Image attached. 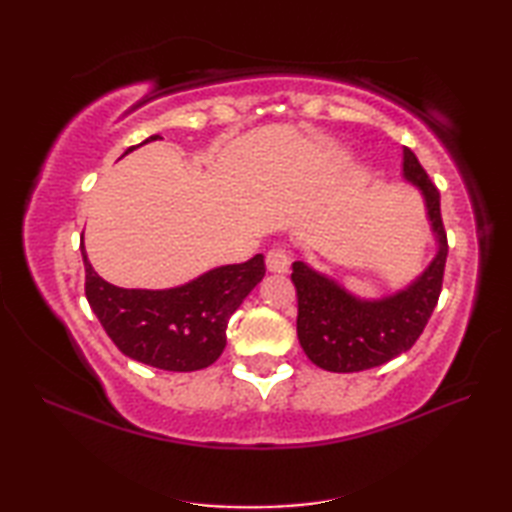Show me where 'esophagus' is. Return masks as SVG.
I'll use <instances>...</instances> for the list:
<instances>
[{
    "label": "esophagus",
    "mask_w": 512,
    "mask_h": 512,
    "mask_svg": "<svg viewBox=\"0 0 512 512\" xmlns=\"http://www.w3.org/2000/svg\"><path fill=\"white\" fill-rule=\"evenodd\" d=\"M266 268L270 273H286L290 268V255L286 246H273L266 253Z\"/></svg>",
    "instance_id": "obj_1"
}]
</instances>
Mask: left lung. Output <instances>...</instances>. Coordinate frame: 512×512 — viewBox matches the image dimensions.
Listing matches in <instances>:
<instances>
[{
    "label": "left lung",
    "mask_w": 512,
    "mask_h": 512,
    "mask_svg": "<svg viewBox=\"0 0 512 512\" xmlns=\"http://www.w3.org/2000/svg\"><path fill=\"white\" fill-rule=\"evenodd\" d=\"M402 171L409 182L420 187L431 228L438 237L436 259L407 290L387 299L363 301L303 262L292 264L290 279L299 303V343L310 361L328 372H363L411 350L438 306L449 255L440 191L409 147H405Z\"/></svg>",
    "instance_id": "obj_1"
}]
</instances>
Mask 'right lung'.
I'll return each instance as SVG.
<instances>
[{"instance_id": "add662e5", "label": "right lung", "mask_w": 512, "mask_h": 512, "mask_svg": "<svg viewBox=\"0 0 512 512\" xmlns=\"http://www.w3.org/2000/svg\"><path fill=\"white\" fill-rule=\"evenodd\" d=\"M81 255L85 297L107 336L125 356L167 372H195L215 363L226 347L228 319L266 275L264 255H255L244 264L209 270L180 288L127 290L94 273L83 242Z\"/></svg>"}]
</instances>
